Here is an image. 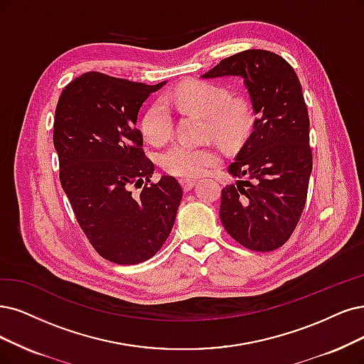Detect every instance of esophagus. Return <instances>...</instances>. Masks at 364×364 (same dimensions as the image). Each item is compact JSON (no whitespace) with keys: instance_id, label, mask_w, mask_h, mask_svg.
<instances>
[{"instance_id":"1","label":"esophagus","mask_w":364,"mask_h":364,"mask_svg":"<svg viewBox=\"0 0 364 364\" xmlns=\"http://www.w3.org/2000/svg\"><path fill=\"white\" fill-rule=\"evenodd\" d=\"M180 184H181V187L184 189V192H189L192 187L196 184V180H191V178H183V180H180Z\"/></svg>"}]
</instances>
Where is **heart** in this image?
I'll list each match as a JSON object with an SVG mask.
<instances>
[{"label": "heart", "instance_id": "1", "mask_svg": "<svg viewBox=\"0 0 364 364\" xmlns=\"http://www.w3.org/2000/svg\"><path fill=\"white\" fill-rule=\"evenodd\" d=\"M169 99L183 109L195 111L208 118V133L222 144L232 145L246 136L253 124L250 103L243 97H230L226 88L189 80L175 88ZM141 132L151 144H164L172 133V118L168 107L156 102L145 111L141 119ZM220 164L219 153L211 146L173 144L160 156V165L168 173L181 178L204 175Z\"/></svg>", "mask_w": 364, "mask_h": 364}]
</instances>
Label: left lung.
Listing matches in <instances>:
<instances>
[{
	"instance_id": "1",
	"label": "left lung",
	"mask_w": 364,
	"mask_h": 364,
	"mask_svg": "<svg viewBox=\"0 0 364 364\" xmlns=\"http://www.w3.org/2000/svg\"><path fill=\"white\" fill-rule=\"evenodd\" d=\"M240 76L257 115L228 168L235 184L222 191L220 220L237 243L255 252L284 246L306 204L312 150L300 80L287 60L249 49L222 60L203 77Z\"/></svg>"
}]
</instances>
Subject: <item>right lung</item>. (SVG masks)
<instances>
[{"label": "right lung", "mask_w": 364, "mask_h": 364, "mask_svg": "<svg viewBox=\"0 0 364 364\" xmlns=\"http://www.w3.org/2000/svg\"><path fill=\"white\" fill-rule=\"evenodd\" d=\"M146 85L88 72L67 84L53 119L60 181L76 220L102 258L121 265L153 258L177 216L183 189L171 175L151 183L138 112ZM141 192L131 193V187Z\"/></svg>", "instance_id": "add662e5"}]
</instances>
